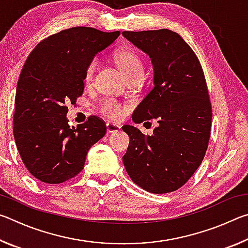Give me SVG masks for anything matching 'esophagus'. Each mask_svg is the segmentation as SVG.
<instances>
[{"label": "esophagus", "instance_id": "34e87169", "mask_svg": "<svg viewBox=\"0 0 248 248\" xmlns=\"http://www.w3.org/2000/svg\"><path fill=\"white\" fill-rule=\"evenodd\" d=\"M106 125H107V132L108 133H116V132L120 131V125L119 124L108 123Z\"/></svg>", "mask_w": 248, "mask_h": 248}]
</instances>
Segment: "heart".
<instances>
[{"label": "heart", "mask_w": 248, "mask_h": 248, "mask_svg": "<svg viewBox=\"0 0 248 248\" xmlns=\"http://www.w3.org/2000/svg\"><path fill=\"white\" fill-rule=\"evenodd\" d=\"M116 62L120 70L123 71L124 77L127 79L132 78H142L143 77V62L141 58L136 52L130 51V50H124L116 54ZM97 59H93L89 65L86 66L85 75H84V81L86 84H91L94 78V74L96 68H97ZM99 110L102 114L109 119L118 120L123 118L125 114V108L120 103L114 99H106L100 104Z\"/></svg>", "instance_id": "b5f03b06"}]
</instances>
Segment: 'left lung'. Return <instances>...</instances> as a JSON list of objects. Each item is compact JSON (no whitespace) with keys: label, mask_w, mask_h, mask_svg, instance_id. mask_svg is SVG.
<instances>
[{"label":"left lung","mask_w":248,"mask_h":248,"mask_svg":"<svg viewBox=\"0 0 248 248\" xmlns=\"http://www.w3.org/2000/svg\"><path fill=\"white\" fill-rule=\"evenodd\" d=\"M124 38L149 54L154 86L136 108L134 123L156 119L153 136L125 124L130 138L124 164L130 178L152 194L179 189L200 166L208 149L212 107L199 59L170 29L124 31ZM149 123V121H148Z\"/></svg>","instance_id":"8db88e82"}]
</instances>
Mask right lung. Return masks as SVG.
<instances>
[{"label": "right lung", "instance_id": "add662e5", "mask_svg": "<svg viewBox=\"0 0 248 248\" xmlns=\"http://www.w3.org/2000/svg\"><path fill=\"white\" fill-rule=\"evenodd\" d=\"M120 31L72 27L47 37L33 48L20 72L15 96L13 133L24 165L46 184H61L83 170L87 152L107 131L90 116L70 127L68 106L84 92L86 66L118 38Z\"/></svg>", "mask_w": 248, "mask_h": 248}]
</instances>
